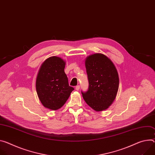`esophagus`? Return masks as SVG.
<instances>
[{
    "label": "esophagus",
    "mask_w": 155,
    "mask_h": 155,
    "mask_svg": "<svg viewBox=\"0 0 155 155\" xmlns=\"http://www.w3.org/2000/svg\"><path fill=\"white\" fill-rule=\"evenodd\" d=\"M75 90H77V91H78V90H80V85H77V86H76V87H75Z\"/></svg>",
    "instance_id": "obj_1"
}]
</instances>
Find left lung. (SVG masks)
<instances>
[{
    "mask_svg": "<svg viewBox=\"0 0 155 155\" xmlns=\"http://www.w3.org/2000/svg\"><path fill=\"white\" fill-rule=\"evenodd\" d=\"M85 67L88 89L81 94L87 104L96 111L107 109L114 101L119 89V79L112 62L102 54L87 58Z\"/></svg>",
    "mask_w": 155,
    "mask_h": 155,
    "instance_id": "left-lung-1",
    "label": "left lung"
}]
</instances>
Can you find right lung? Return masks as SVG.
Here are the masks:
<instances>
[{
    "instance_id": "right-lung-1",
    "label": "right lung",
    "mask_w": 155,
    "mask_h": 155,
    "mask_svg": "<svg viewBox=\"0 0 155 155\" xmlns=\"http://www.w3.org/2000/svg\"><path fill=\"white\" fill-rule=\"evenodd\" d=\"M65 65L63 59L52 56L42 64L36 77L39 99L45 107L53 110L63 106L74 90L68 85Z\"/></svg>"
}]
</instances>
